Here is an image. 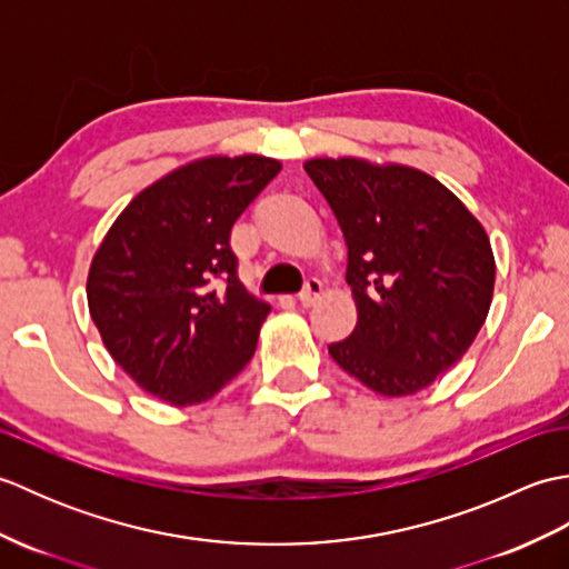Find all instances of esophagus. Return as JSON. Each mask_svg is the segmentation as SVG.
Wrapping results in <instances>:
<instances>
[{"label":"esophagus","mask_w":569,"mask_h":569,"mask_svg":"<svg viewBox=\"0 0 569 569\" xmlns=\"http://www.w3.org/2000/svg\"><path fill=\"white\" fill-rule=\"evenodd\" d=\"M320 293H322V283L318 281V278H308L306 286H303V291H300V298H298L300 306L310 308L320 298Z\"/></svg>","instance_id":"esophagus-1"}]
</instances>
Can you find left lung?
<instances>
[{"mask_svg": "<svg viewBox=\"0 0 569 569\" xmlns=\"http://www.w3.org/2000/svg\"><path fill=\"white\" fill-rule=\"evenodd\" d=\"M303 168L340 222L359 316L330 357L381 396L426 389L487 320L497 266L485 227L416 168L359 159Z\"/></svg>", "mask_w": 569, "mask_h": 569, "instance_id": "8db88e82", "label": "left lung"}]
</instances>
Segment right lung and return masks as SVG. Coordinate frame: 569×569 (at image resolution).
<instances>
[{"instance_id": "1", "label": "right lung", "mask_w": 569, "mask_h": 569, "mask_svg": "<svg viewBox=\"0 0 569 569\" xmlns=\"http://www.w3.org/2000/svg\"><path fill=\"white\" fill-rule=\"evenodd\" d=\"M281 163L202 159L141 190L94 253L88 306L107 352L171 406L212 398L249 365L271 308L247 293L232 227Z\"/></svg>"}]
</instances>
